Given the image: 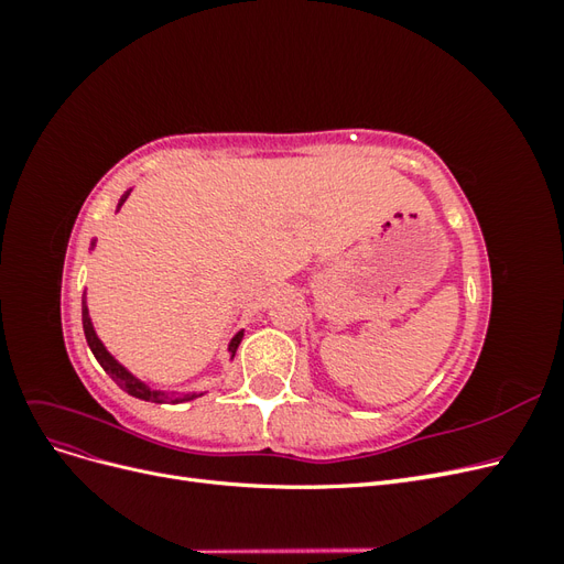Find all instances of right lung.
Here are the masks:
<instances>
[{"label":"right lung","mask_w":564,"mask_h":564,"mask_svg":"<svg viewBox=\"0 0 564 564\" xmlns=\"http://www.w3.org/2000/svg\"><path fill=\"white\" fill-rule=\"evenodd\" d=\"M129 193L131 191H127L124 195H122V199H119V204H117V209L122 207V204L127 202V197H129ZM96 245V240L91 242V247ZM82 327H84V336H87V344H89V348H91V352H94V357L98 360V365L106 369V373L108 377L122 388L124 392H129L131 398H139V400H145V402H158V404H162V402H169V404H178V402H187V400H195V398H199V395H204V392H176V390H155V388H150L145 381H141L139 377H133V373L124 367V365H119L115 357L108 352V348L104 346V340L98 338V334H96V329H94V324H91V317H89V305H87V294L82 296ZM242 336H245V332H237L235 336H232V340H230V346H228V352H230V357H235V352H237V346H240V340H242Z\"/></svg>","instance_id":"1"}]
</instances>
